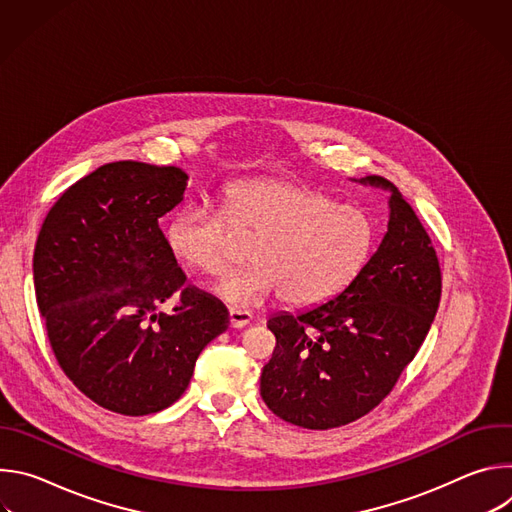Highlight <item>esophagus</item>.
Segmentation results:
<instances>
[{"mask_svg": "<svg viewBox=\"0 0 512 512\" xmlns=\"http://www.w3.org/2000/svg\"><path fill=\"white\" fill-rule=\"evenodd\" d=\"M229 320L233 328H243L253 320V314L247 310H239V308H231L229 310Z\"/></svg>", "mask_w": 512, "mask_h": 512, "instance_id": "esophagus-1", "label": "esophagus"}]
</instances>
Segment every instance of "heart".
Wrapping results in <instances>:
<instances>
[{
	"label": "heart",
	"mask_w": 512,
	"mask_h": 512,
	"mask_svg": "<svg viewBox=\"0 0 512 512\" xmlns=\"http://www.w3.org/2000/svg\"><path fill=\"white\" fill-rule=\"evenodd\" d=\"M233 232L255 237V263L214 285L233 306H255L273 294L296 308L322 304L360 273L375 245L373 218L362 208L289 180L237 182L225 190L223 210L180 208L166 243L190 269L216 275L233 255Z\"/></svg>",
	"instance_id": "b5f03b06"
}]
</instances>
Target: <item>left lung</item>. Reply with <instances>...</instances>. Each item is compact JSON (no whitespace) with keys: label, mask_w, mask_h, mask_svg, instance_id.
Masks as SVG:
<instances>
[{"label":"left lung","mask_w":512,"mask_h":512,"mask_svg":"<svg viewBox=\"0 0 512 512\" xmlns=\"http://www.w3.org/2000/svg\"><path fill=\"white\" fill-rule=\"evenodd\" d=\"M389 190V225L375 255L332 300L275 314V350L261 397L283 421L332 429L373 411L423 344L442 298V271L427 231L401 192Z\"/></svg>","instance_id":"left-lung-1"}]
</instances>
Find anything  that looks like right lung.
<instances>
[{
    "label": "right lung",
    "instance_id": "add662e5",
    "mask_svg": "<svg viewBox=\"0 0 512 512\" xmlns=\"http://www.w3.org/2000/svg\"><path fill=\"white\" fill-rule=\"evenodd\" d=\"M186 184L176 166L105 164L64 190L36 241V302L60 369L121 415L178 401L202 348L229 328L225 304L186 285L158 225ZM174 293L177 308L160 313Z\"/></svg>",
    "mask_w": 512,
    "mask_h": 512
}]
</instances>
